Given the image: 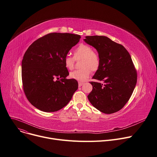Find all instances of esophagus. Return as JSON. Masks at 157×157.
<instances>
[{"label": "esophagus", "mask_w": 157, "mask_h": 157, "mask_svg": "<svg viewBox=\"0 0 157 157\" xmlns=\"http://www.w3.org/2000/svg\"><path fill=\"white\" fill-rule=\"evenodd\" d=\"M83 84H84V83H83V82H79V83H78V85H79V86L80 87V86H81L82 85H83Z\"/></svg>", "instance_id": "1"}]
</instances>
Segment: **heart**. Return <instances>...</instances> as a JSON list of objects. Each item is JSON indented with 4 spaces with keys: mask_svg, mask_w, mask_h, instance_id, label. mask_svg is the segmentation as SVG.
Returning a JSON list of instances; mask_svg holds the SVG:
<instances>
[{
    "mask_svg": "<svg viewBox=\"0 0 157 157\" xmlns=\"http://www.w3.org/2000/svg\"><path fill=\"white\" fill-rule=\"evenodd\" d=\"M74 57L66 56L64 59L66 68L71 70L74 68L76 60L81 59L80 66L81 68L70 72V77L80 81H85L91 75V71H96L100 65V58L97 52L93 51V48L88 45L81 44L74 50Z\"/></svg>",
    "mask_w": 157,
    "mask_h": 157,
    "instance_id": "b5f03b06",
    "label": "heart"
}]
</instances>
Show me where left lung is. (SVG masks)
<instances>
[{
  "label": "left lung",
  "instance_id": "1",
  "mask_svg": "<svg viewBox=\"0 0 157 157\" xmlns=\"http://www.w3.org/2000/svg\"><path fill=\"white\" fill-rule=\"evenodd\" d=\"M85 42L95 48L100 65L90 82L88 95L92 105L104 113L120 110L131 97L137 82V72L128 50L105 36H87ZM102 81L103 83H100Z\"/></svg>",
  "mask_w": 157,
  "mask_h": 157
}]
</instances>
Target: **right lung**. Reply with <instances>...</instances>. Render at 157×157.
<instances>
[{
	"label": "right lung",
	"instance_id": "add662e5",
	"mask_svg": "<svg viewBox=\"0 0 157 157\" xmlns=\"http://www.w3.org/2000/svg\"><path fill=\"white\" fill-rule=\"evenodd\" d=\"M81 38L78 35L52 33L35 41L23 56V87L28 101L45 112L64 107L78 88L69 75L64 59Z\"/></svg>",
	"mask_w": 157,
	"mask_h": 157
}]
</instances>
